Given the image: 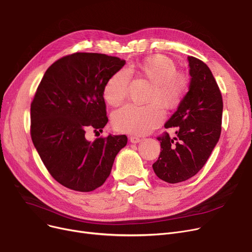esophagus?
<instances>
[{"label":"esophagus","instance_id":"obj_1","mask_svg":"<svg viewBox=\"0 0 252 252\" xmlns=\"http://www.w3.org/2000/svg\"><path fill=\"white\" fill-rule=\"evenodd\" d=\"M129 141H130V143L137 144V143L141 142V141H142V139H141V138H139V137H136V136H131V137L129 138Z\"/></svg>","mask_w":252,"mask_h":252}]
</instances>
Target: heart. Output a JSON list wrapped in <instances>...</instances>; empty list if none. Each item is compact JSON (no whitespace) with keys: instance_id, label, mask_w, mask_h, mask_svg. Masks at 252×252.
Instances as JSON below:
<instances>
[{"instance_id":"1","label":"heart","mask_w":252,"mask_h":252,"mask_svg":"<svg viewBox=\"0 0 252 252\" xmlns=\"http://www.w3.org/2000/svg\"><path fill=\"white\" fill-rule=\"evenodd\" d=\"M142 76L152 82L148 101L150 104H126L112 113L113 126L127 134L145 135L159 126L164 119L166 108H175L185 97L189 87V78L178 72L175 62L163 56L156 55L145 59L138 65ZM130 74L126 69L115 72L105 84L103 96L109 105H118L126 97Z\"/></svg>"}]
</instances>
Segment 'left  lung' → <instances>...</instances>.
<instances>
[{
    "label": "left lung",
    "instance_id": "obj_1",
    "mask_svg": "<svg viewBox=\"0 0 252 252\" xmlns=\"http://www.w3.org/2000/svg\"><path fill=\"white\" fill-rule=\"evenodd\" d=\"M189 91L177 111L164 125L177 127V137L167 133L158 137L161 151L152 167L160 180L176 184L186 181L199 171L220 136L222 98L208 66L188 56Z\"/></svg>",
    "mask_w": 252,
    "mask_h": 252
}]
</instances>
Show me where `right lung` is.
<instances>
[{
	"instance_id": "right-lung-1",
	"label": "right lung",
	"mask_w": 252,
	"mask_h": 252,
	"mask_svg": "<svg viewBox=\"0 0 252 252\" xmlns=\"http://www.w3.org/2000/svg\"><path fill=\"white\" fill-rule=\"evenodd\" d=\"M125 60L98 53H74L45 72L31 106V135L51 176L64 187L90 192L111 173L115 156L127 143L126 135L94 142L88 128L102 130L108 122L103 89Z\"/></svg>"
}]
</instances>
